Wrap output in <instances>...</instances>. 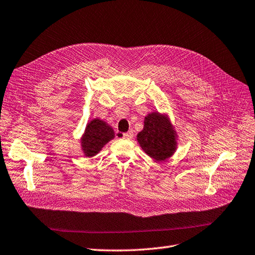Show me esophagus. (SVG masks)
Returning <instances> with one entry per match:
<instances>
[{
    "mask_svg": "<svg viewBox=\"0 0 255 255\" xmlns=\"http://www.w3.org/2000/svg\"><path fill=\"white\" fill-rule=\"evenodd\" d=\"M119 136H122L123 139H127V140H130L133 136V132L132 131H128V132H125V133H119Z\"/></svg>",
    "mask_w": 255,
    "mask_h": 255,
    "instance_id": "obj_1",
    "label": "esophagus"
}]
</instances>
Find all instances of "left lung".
I'll use <instances>...</instances> for the list:
<instances>
[{
	"instance_id": "left-lung-1",
	"label": "left lung",
	"mask_w": 255,
	"mask_h": 255,
	"mask_svg": "<svg viewBox=\"0 0 255 255\" xmlns=\"http://www.w3.org/2000/svg\"><path fill=\"white\" fill-rule=\"evenodd\" d=\"M136 140L143 151L157 161L171 157L177 149V132L169 117L158 112L145 116L144 127Z\"/></svg>"
}]
</instances>
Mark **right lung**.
<instances>
[{"label": "right lung", "mask_w": 255, "mask_h": 255, "mask_svg": "<svg viewBox=\"0 0 255 255\" xmlns=\"http://www.w3.org/2000/svg\"><path fill=\"white\" fill-rule=\"evenodd\" d=\"M114 136L113 128L104 121L99 119L90 121L81 139V146L85 156L93 157L97 155L109 141L114 139Z\"/></svg>", "instance_id": "right-lung-1"}]
</instances>
